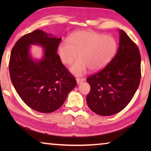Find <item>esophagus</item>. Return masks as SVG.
I'll list each match as a JSON object with an SVG mask.
<instances>
[{
  "mask_svg": "<svg viewBox=\"0 0 151 151\" xmlns=\"http://www.w3.org/2000/svg\"><path fill=\"white\" fill-rule=\"evenodd\" d=\"M76 82H77L78 85H79V84L83 83V82L85 81V78H76Z\"/></svg>",
  "mask_w": 151,
  "mask_h": 151,
  "instance_id": "esophagus-1",
  "label": "esophagus"
}]
</instances>
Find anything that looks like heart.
I'll use <instances>...</instances> for the list:
<instances>
[{
  "instance_id": "obj_1",
  "label": "heart",
  "mask_w": 151,
  "mask_h": 151,
  "mask_svg": "<svg viewBox=\"0 0 151 151\" xmlns=\"http://www.w3.org/2000/svg\"><path fill=\"white\" fill-rule=\"evenodd\" d=\"M117 50V42L114 37L94 31H78L69 38V42L60 43L58 52L60 60L65 65H70L74 75L81 76L88 68L98 71L108 65L114 58Z\"/></svg>"
}]
</instances>
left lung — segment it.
Returning a JSON list of instances; mask_svg holds the SVG:
<instances>
[{
	"label": "left lung",
	"mask_w": 151,
	"mask_h": 151,
	"mask_svg": "<svg viewBox=\"0 0 151 151\" xmlns=\"http://www.w3.org/2000/svg\"><path fill=\"white\" fill-rule=\"evenodd\" d=\"M140 61L137 45L120 30L115 57L103 70L86 79L91 86L86 103L92 111L99 115L110 116L127 106L139 86Z\"/></svg>",
	"instance_id": "left-lung-1"
}]
</instances>
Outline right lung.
<instances>
[{"mask_svg": "<svg viewBox=\"0 0 151 151\" xmlns=\"http://www.w3.org/2000/svg\"><path fill=\"white\" fill-rule=\"evenodd\" d=\"M61 38L35 30L18 40L9 61L10 76L15 90L27 106L49 113L63 105L75 87V78L63 65L57 52ZM43 48L42 60H33L30 45Z\"/></svg>", "mask_w": 151, "mask_h": 151, "instance_id": "1", "label": "right lung"}]
</instances>
